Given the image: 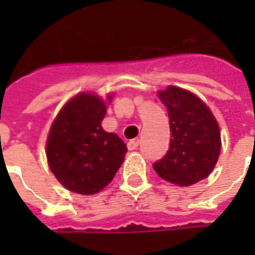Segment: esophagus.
I'll return each mask as SVG.
<instances>
[{
  "instance_id": "esophagus-1",
  "label": "esophagus",
  "mask_w": 255,
  "mask_h": 255,
  "mask_svg": "<svg viewBox=\"0 0 255 255\" xmlns=\"http://www.w3.org/2000/svg\"><path fill=\"white\" fill-rule=\"evenodd\" d=\"M127 146H128V150H135V149H138L139 140H138V139H132V140H129V142H128Z\"/></svg>"
}]
</instances>
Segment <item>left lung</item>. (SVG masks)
I'll return each mask as SVG.
<instances>
[{"instance_id":"1","label":"left lung","mask_w":255,"mask_h":255,"mask_svg":"<svg viewBox=\"0 0 255 255\" xmlns=\"http://www.w3.org/2000/svg\"><path fill=\"white\" fill-rule=\"evenodd\" d=\"M166 106L171 144L153 168L157 175L179 187H188L212 173L221 151L219 123L198 95L177 86L157 91Z\"/></svg>"}]
</instances>
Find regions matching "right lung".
I'll return each instance as SVG.
<instances>
[{
    "mask_svg": "<svg viewBox=\"0 0 255 255\" xmlns=\"http://www.w3.org/2000/svg\"><path fill=\"white\" fill-rule=\"evenodd\" d=\"M113 98V93L102 98L82 91L68 100L53 120L46 139L47 164L69 191L94 195L122 166L127 146L101 126Z\"/></svg>",
    "mask_w": 255,
    "mask_h": 255,
    "instance_id": "add662e5",
    "label": "right lung"
}]
</instances>
